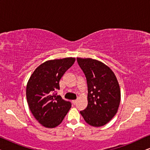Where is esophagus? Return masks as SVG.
Segmentation results:
<instances>
[{"label":"esophagus","mask_w":150,"mask_h":150,"mask_svg":"<svg viewBox=\"0 0 150 150\" xmlns=\"http://www.w3.org/2000/svg\"><path fill=\"white\" fill-rule=\"evenodd\" d=\"M72 103H73V104H76V102H77V100H72Z\"/></svg>","instance_id":"obj_1"}]
</instances>
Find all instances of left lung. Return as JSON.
I'll return each instance as SVG.
<instances>
[{
    "mask_svg": "<svg viewBox=\"0 0 150 150\" xmlns=\"http://www.w3.org/2000/svg\"><path fill=\"white\" fill-rule=\"evenodd\" d=\"M87 79L88 104L80 111L90 126L107 124L117 112L121 100L120 87L113 71L101 61L91 58H77Z\"/></svg>",
    "mask_w": 150,
    "mask_h": 150,
    "instance_id": "1",
    "label": "left lung"
}]
</instances>
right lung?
<instances>
[{
    "label": "right lung",
    "instance_id": "1",
    "mask_svg": "<svg viewBox=\"0 0 150 150\" xmlns=\"http://www.w3.org/2000/svg\"><path fill=\"white\" fill-rule=\"evenodd\" d=\"M73 57L49 60L37 67L26 85V100L33 115L46 128H52L62 122L71 104L56 92L59 81L75 62Z\"/></svg>",
    "mask_w": 150,
    "mask_h": 150
}]
</instances>
